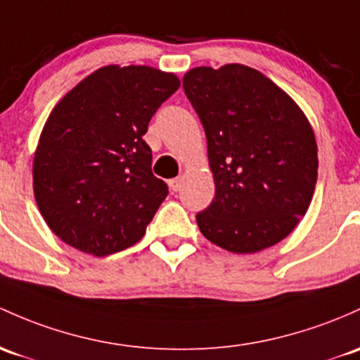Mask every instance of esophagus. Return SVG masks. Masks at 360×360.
<instances>
[{
  "instance_id": "esophagus-1",
  "label": "esophagus",
  "mask_w": 360,
  "mask_h": 360,
  "mask_svg": "<svg viewBox=\"0 0 360 360\" xmlns=\"http://www.w3.org/2000/svg\"><path fill=\"white\" fill-rule=\"evenodd\" d=\"M168 185H169V188H172L173 192H179L181 188V185H184V176H176V179L169 180Z\"/></svg>"
}]
</instances>
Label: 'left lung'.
<instances>
[{
	"label": "left lung",
	"mask_w": 360,
	"mask_h": 360,
	"mask_svg": "<svg viewBox=\"0 0 360 360\" xmlns=\"http://www.w3.org/2000/svg\"><path fill=\"white\" fill-rule=\"evenodd\" d=\"M184 89L207 141L214 199L197 214L200 233L233 254L288 237L318 180V144L300 106L256 68L195 67Z\"/></svg>",
	"instance_id": "8db88e82"
}]
</instances>
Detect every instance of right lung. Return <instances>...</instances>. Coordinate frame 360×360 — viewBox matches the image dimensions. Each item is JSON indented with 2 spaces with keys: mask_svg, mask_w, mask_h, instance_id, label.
<instances>
[{
  "mask_svg": "<svg viewBox=\"0 0 360 360\" xmlns=\"http://www.w3.org/2000/svg\"><path fill=\"white\" fill-rule=\"evenodd\" d=\"M172 72L106 65L58 101L39 135L32 188L67 245L104 257L134 245L168 195L150 169L149 120L176 89Z\"/></svg>",
  "mask_w": 360,
  "mask_h": 360,
  "instance_id": "1",
  "label": "right lung"
}]
</instances>
